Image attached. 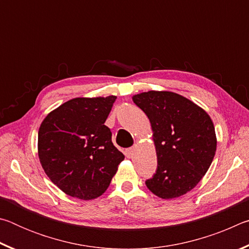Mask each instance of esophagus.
I'll return each mask as SVG.
<instances>
[{"mask_svg":"<svg viewBox=\"0 0 249 249\" xmlns=\"http://www.w3.org/2000/svg\"><path fill=\"white\" fill-rule=\"evenodd\" d=\"M134 148H133V147H130V148H127V149H126L125 150V155H126V157H132V156H133V153H134Z\"/></svg>","mask_w":249,"mask_h":249,"instance_id":"obj_1","label":"esophagus"}]
</instances>
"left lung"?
Masks as SVG:
<instances>
[{
  "mask_svg": "<svg viewBox=\"0 0 249 249\" xmlns=\"http://www.w3.org/2000/svg\"><path fill=\"white\" fill-rule=\"evenodd\" d=\"M149 119L157 153V170L146 180L161 199L191 191L209 170L216 151L213 122L203 108L169 91H148L133 96Z\"/></svg>",
  "mask_w": 249,
  "mask_h": 249,
  "instance_id": "left-lung-1",
  "label": "left lung"
}]
</instances>
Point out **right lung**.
<instances>
[{
	"mask_svg": "<svg viewBox=\"0 0 249 249\" xmlns=\"http://www.w3.org/2000/svg\"><path fill=\"white\" fill-rule=\"evenodd\" d=\"M116 96L75 98L45 117L38 157L49 179L66 195L95 199L107 191L125 156L104 125Z\"/></svg>",
	"mask_w": 249,
	"mask_h": 249,
	"instance_id": "obj_1",
	"label": "right lung"
}]
</instances>
